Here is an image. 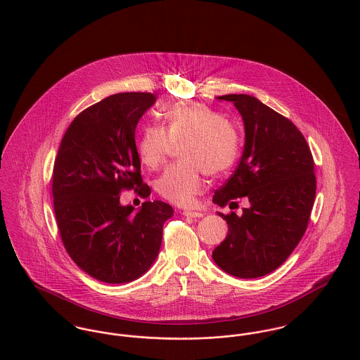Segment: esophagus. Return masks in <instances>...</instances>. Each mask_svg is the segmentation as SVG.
Wrapping results in <instances>:
<instances>
[{
	"label": "esophagus",
	"mask_w": 360,
	"mask_h": 360,
	"mask_svg": "<svg viewBox=\"0 0 360 360\" xmlns=\"http://www.w3.org/2000/svg\"><path fill=\"white\" fill-rule=\"evenodd\" d=\"M183 216L186 217H202L204 213L202 212H193V210H184Z\"/></svg>",
	"instance_id": "obj_1"
}]
</instances>
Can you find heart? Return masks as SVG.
Wrapping results in <instances>:
<instances>
[{"label": "heart", "instance_id": "1", "mask_svg": "<svg viewBox=\"0 0 360 360\" xmlns=\"http://www.w3.org/2000/svg\"><path fill=\"white\" fill-rule=\"evenodd\" d=\"M165 127L150 123L137 140L140 160L158 169L181 143L184 162L169 166L156 180L160 197L180 206H193L205 190L204 170L210 176L229 172L240 158L241 139L237 127L205 103H179L163 112Z\"/></svg>", "mask_w": 360, "mask_h": 360}]
</instances>
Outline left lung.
Listing matches in <instances>:
<instances>
[{
  "label": "left lung",
  "instance_id": "8db88e82",
  "mask_svg": "<svg viewBox=\"0 0 360 360\" xmlns=\"http://www.w3.org/2000/svg\"><path fill=\"white\" fill-rule=\"evenodd\" d=\"M240 112L245 144L234 174L213 195L216 205L247 198L250 207L238 216L223 214L229 226L224 241L212 257L226 273L257 278L281 266L308 227L316 195L314 163L297 126L247 94L217 97Z\"/></svg>",
  "mask_w": 360,
  "mask_h": 360
}]
</instances>
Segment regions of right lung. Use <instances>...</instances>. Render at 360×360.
Listing matches in <instances>:
<instances>
[{"label": "right lung", "instance_id": "1", "mask_svg": "<svg viewBox=\"0 0 360 360\" xmlns=\"http://www.w3.org/2000/svg\"><path fill=\"white\" fill-rule=\"evenodd\" d=\"M156 94L119 93L79 113L68 127L52 174L53 210L65 250L91 277L122 284L141 277L158 257L173 207L120 204L123 190L147 198L136 127Z\"/></svg>", "mask_w": 360, "mask_h": 360}]
</instances>
